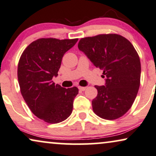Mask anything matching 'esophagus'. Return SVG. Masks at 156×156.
Returning <instances> with one entry per match:
<instances>
[{
  "instance_id": "34e87169",
  "label": "esophagus",
  "mask_w": 156,
  "mask_h": 156,
  "mask_svg": "<svg viewBox=\"0 0 156 156\" xmlns=\"http://www.w3.org/2000/svg\"><path fill=\"white\" fill-rule=\"evenodd\" d=\"M78 88H79V90H83H83H85L86 89V87H83V86H78Z\"/></svg>"
}]
</instances>
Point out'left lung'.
<instances>
[{
  "label": "left lung",
  "instance_id": "obj_1",
  "mask_svg": "<svg viewBox=\"0 0 156 156\" xmlns=\"http://www.w3.org/2000/svg\"><path fill=\"white\" fill-rule=\"evenodd\" d=\"M78 47L106 78L105 86H95L94 113L109 120L121 117L131 108L140 84V60L135 47L117 34L85 37Z\"/></svg>",
  "mask_w": 156,
  "mask_h": 156
}]
</instances>
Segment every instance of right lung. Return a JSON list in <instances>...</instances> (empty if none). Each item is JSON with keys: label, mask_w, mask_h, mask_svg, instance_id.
I'll use <instances>...</instances> for the list:
<instances>
[{"label": "right lung", "mask_w": 156, "mask_h": 156, "mask_svg": "<svg viewBox=\"0 0 156 156\" xmlns=\"http://www.w3.org/2000/svg\"><path fill=\"white\" fill-rule=\"evenodd\" d=\"M78 40L38 39L19 59L17 74L21 95L31 112L47 123H59L72 113L78 88H65L52 80L58 76L64 54Z\"/></svg>", "instance_id": "right-lung-1"}]
</instances>
